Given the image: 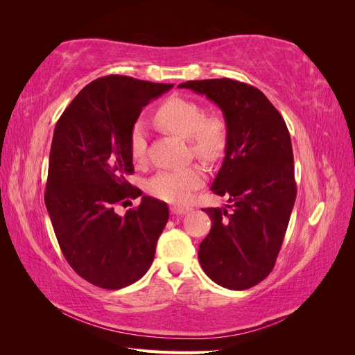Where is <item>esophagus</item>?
Masks as SVG:
<instances>
[{"label": "esophagus", "instance_id": "esophagus-1", "mask_svg": "<svg viewBox=\"0 0 355 355\" xmlns=\"http://www.w3.org/2000/svg\"><path fill=\"white\" fill-rule=\"evenodd\" d=\"M192 209L191 207H182V206H171V213L173 214H179V216H182V214H187L189 213Z\"/></svg>", "mask_w": 355, "mask_h": 355}]
</instances>
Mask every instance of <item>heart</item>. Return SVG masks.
I'll list each match as a JSON object with an SVG mask.
<instances>
[{
	"label": "heart",
	"instance_id": "b5f03b06",
	"mask_svg": "<svg viewBox=\"0 0 355 355\" xmlns=\"http://www.w3.org/2000/svg\"><path fill=\"white\" fill-rule=\"evenodd\" d=\"M155 121L166 130L189 139L191 149L202 159L211 161L222 153L227 139V127L222 116L204 115L202 108L196 102L171 98L157 110ZM146 148L145 127L142 123H136L128 137V151L135 163H142L145 159ZM204 179L206 173L198 164L167 168L149 179L148 191L161 201L184 204L204 184Z\"/></svg>",
	"mask_w": 355,
	"mask_h": 355
}]
</instances>
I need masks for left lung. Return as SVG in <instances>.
<instances>
[{"label": "left lung", "mask_w": 355, "mask_h": 355, "mask_svg": "<svg viewBox=\"0 0 355 355\" xmlns=\"http://www.w3.org/2000/svg\"><path fill=\"white\" fill-rule=\"evenodd\" d=\"M206 94L227 124L225 158L211 191L230 197L227 209H202L211 220L198 261L211 280L245 290L270 275L296 200L293 149L287 125L259 90L231 78L178 85Z\"/></svg>", "instance_id": "obj_1"}]
</instances>
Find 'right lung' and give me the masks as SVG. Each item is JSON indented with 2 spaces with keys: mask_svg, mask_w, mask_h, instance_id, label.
Here are the masks:
<instances>
[{
  "mask_svg": "<svg viewBox=\"0 0 355 355\" xmlns=\"http://www.w3.org/2000/svg\"><path fill=\"white\" fill-rule=\"evenodd\" d=\"M173 84L124 75L92 81L59 118L53 133L44 201L60 250L84 280L116 290L142 278L168 220L167 204L144 196L124 216L116 204L142 191L127 182L128 137L139 115Z\"/></svg>",
  "mask_w": 355,
  "mask_h": 355,
  "instance_id": "right-lung-1",
  "label": "right lung"
}]
</instances>
